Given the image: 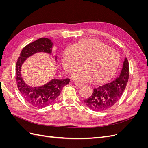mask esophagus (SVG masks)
<instances>
[{
  "instance_id": "34e87169",
  "label": "esophagus",
  "mask_w": 148,
  "mask_h": 148,
  "mask_svg": "<svg viewBox=\"0 0 148 148\" xmlns=\"http://www.w3.org/2000/svg\"><path fill=\"white\" fill-rule=\"evenodd\" d=\"M74 84L76 85V86H78V87H81V86H82L83 84H81V83H77V82H74Z\"/></svg>"
}]
</instances>
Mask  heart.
<instances>
[{"mask_svg":"<svg viewBox=\"0 0 148 148\" xmlns=\"http://www.w3.org/2000/svg\"><path fill=\"white\" fill-rule=\"evenodd\" d=\"M83 60L85 66L75 71L73 78L83 82L92 79L102 82L115 73L120 56L117 51L99 40L86 38L66 48L62 63L66 72L71 73L82 64Z\"/></svg>","mask_w":148,"mask_h":148,"instance_id":"1","label":"heart"}]
</instances>
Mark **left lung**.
Returning a JSON list of instances; mask_svg holds the SVG:
<instances>
[{
  "label": "left lung",
  "mask_w": 148,
  "mask_h": 148,
  "mask_svg": "<svg viewBox=\"0 0 148 148\" xmlns=\"http://www.w3.org/2000/svg\"><path fill=\"white\" fill-rule=\"evenodd\" d=\"M129 78V65L126 57L119 77L113 82L93 89L92 95L83 101L89 109L102 112L114 106L125 90Z\"/></svg>",
  "instance_id": "left-lung-1"
}]
</instances>
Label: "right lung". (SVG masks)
Here are the masks:
<instances>
[{
    "label": "right lung",
    "mask_w": 148,
    "mask_h": 148,
    "mask_svg": "<svg viewBox=\"0 0 148 148\" xmlns=\"http://www.w3.org/2000/svg\"><path fill=\"white\" fill-rule=\"evenodd\" d=\"M53 43L47 38H39L26 45L20 53L16 66V81L21 96L29 104L37 108H42L52 104L59 96L62 88L70 82L69 78L52 79L47 83L38 87H31L26 84L21 75V65L27 58L38 52L51 54ZM57 60V57L55 56Z\"/></svg>",
    "instance_id": "right-lung-1"
}]
</instances>
